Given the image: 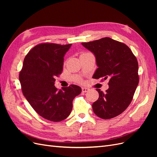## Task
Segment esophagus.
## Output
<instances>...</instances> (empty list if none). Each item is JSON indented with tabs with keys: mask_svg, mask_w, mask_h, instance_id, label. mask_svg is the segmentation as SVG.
<instances>
[{
	"mask_svg": "<svg viewBox=\"0 0 157 157\" xmlns=\"http://www.w3.org/2000/svg\"><path fill=\"white\" fill-rule=\"evenodd\" d=\"M89 88H85V87H83V88H82V92H88L89 91Z\"/></svg>",
	"mask_w": 157,
	"mask_h": 157,
	"instance_id": "1",
	"label": "esophagus"
}]
</instances>
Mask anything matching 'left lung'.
<instances>
[{"label": "left lung", "instance_id": "obj_1", "mask_svg": "<svg viewBox=\"0 0 157 157\" xmlns=\"http://www.w3.org/2000/svg\"><path fill=\"white\" fill-rule=\"evenodd\" d=\"M82 45L96 58L98 69L92 78L109 80L105 94L96 89L99 98L92 104L93 111L103 119L119 115L129 106L139 83L136 58L125 44L109 37Z\"/></svg>", "mask_w": 157, "mask_h": 157}]
</instances>
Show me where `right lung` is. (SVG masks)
I'll list each match as a JSON object with an SVG mask.
<instances>
[{
    "mask_svg": "<svg viewBox=\"0 0 157 157\" xmlns=\"http://www.w3.org/2000/svg\"><path fill=\"white\" fill-rule=\"evenodd\" d=\"M71 44L44 43L35 46L27 54L19 76L23 96L40 116L53 122L68 117L73 100L82 89L72 84L58 90L55 77L63 71L64 56Z\"/></svg>",
    "mask_w": 157,
    "mask_h": 157,
    "instance_id": "obj_1",
    "label": "right lung"
}]
</instances>
